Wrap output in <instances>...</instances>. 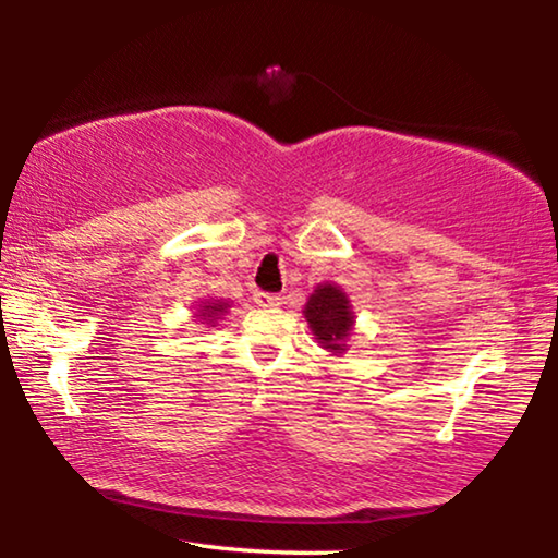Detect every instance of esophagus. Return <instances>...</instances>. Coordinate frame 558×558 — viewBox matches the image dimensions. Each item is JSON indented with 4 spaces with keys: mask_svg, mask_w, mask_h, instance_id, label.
<instances>
[{
    "mask_svg": "<svg viewBox=\"0 0 558 558\" xmlns=\"http://www.w3.org/2000/svg\"><path fill=\"white\" fill-rule=\"evenodd\" d=\"M253 302H256L258 307H280L282 305V298L280 295H272V292H253Z\"/></svg>",
    "mask_w": 558,
    "mask_h": 558,
    "instance_id": "34e87169",
    "label": "esophagus"
}]
</instances>
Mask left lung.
<instances>
[{"mask_svg": "<svg viewBox=\"0 0 558 558\" xmlns=\"http://www.w3.org/2000/svg\"><path fill=\"white\" fill-rule=\"evenodd\" d=\"M302 313H305V319L310 329H313L315 339L327 349V352H344L347 339L354 329V313L342 288L332 286V282L317 286Z\"/></svg>", "mask_w": 558, "mask_h": 558, "instance_id": "8db88e82", "label": "left lung"}]
</instances>
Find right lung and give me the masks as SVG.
Returning <instances> with one entry per match:
<instances>
[{
  "instance_id": "right-lung-1",
  "label": "right lung",
  "mask_w": 558,
  "mask_h": 558,
  "mask_svg": "<svg viewBox=\"0 0 558 558\" xmlns=\"http://www.w3.org/2000/svg\"><path fill=\"white\" fill-rule=\"evenodd\" d=\"M229 307H231L229 302H223V300H206V302H202L199 310H196V319H204L202 325L214 327L216 319H221L219 315H223Z\"/></svg>"
}]
</instances>
